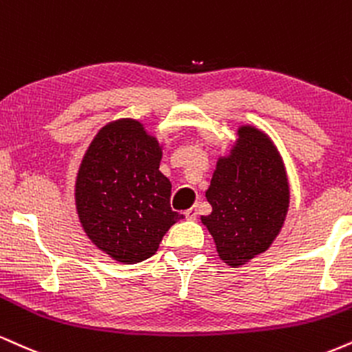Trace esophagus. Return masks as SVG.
<instances>
[{
	"mask_svg": "<svg viewBox=\"0 0 352 352\" xmlns=\"http://www.w3.org/2000/svg\"><path fill=\"white\" fill-rule=\"evenodd\" d=\"M197 214H198L197 208H188L187 211H185V217H187L188 219H195L197 218Z\"/></svg>",
	"mask_w": 352,
	"mask_h": 352,
	"instance_id": "1",
	"label": "esophagus"
}]
</instances>
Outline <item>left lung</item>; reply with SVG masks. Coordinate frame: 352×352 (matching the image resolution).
Instances as JSON below:
<instances>
[{
	"instance_id": "1",
	"label": "left lung",
	"mask_w": 352,
	"mask_h": 352,
	"mask_svg": "<svg viewBox=\"0 0 352 352\" xmlns=\"http://www.w3.org/2000/svg\"><path fill=\"white\" fill-rule=\"evenodd\" d=\"M205 195L211 213L201 223L213 236L219 259L241 267L267 251L290 203L285 165L272 139L256 126H239Z\"/></svg>"
}]
</instances>
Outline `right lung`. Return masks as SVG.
I'll use <instances>...</instances> for the list:
<instances>
[{
  "label": "right lung",
  "mask_w": 352,
  "mask_h": 352,
  "mask_svg": "<svg viewBox=\"0 0 352 352\" xmlns=\"http://www.w3.org/2000/svg\"><path fill=\"white\" fill-rule=\"evenodd\" d=\"M162 144L141 121L104 124L80 164L75 206L83 231L121 264H138L159 249L165 232L185 218L170 208L172 184L159 170Z\"/></svg>",
  "instance_id": "1"
}]
</instances>
